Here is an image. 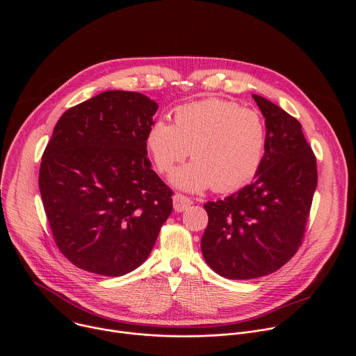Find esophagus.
<instances>
[{"label": "esophagus", "instance_id": "obj_1", "mask_svg": "<svg viewBox=\"0 0 356 356\" xmlns=\"http://www.w3.org/2000/svg\"><path fill=\"white\" fill-rule=\"evenodd\" d=\"M191 204H193V201L188 197H186L183 194H175L173 195V207L177 213L186 211Z\"/></svg>", "mask_w": 356, "mask_h": 356}]
</instances>
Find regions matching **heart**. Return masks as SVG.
Listing matches in <instances>:
<instances>
[{"instance_id": "b5f03b06", "label": "heart", "mask_w": 356, "mask_h": 356, "mask_svg": "<svg viewBox=\"0 0 356 356\" xmlns=\"http://www.w3.org/2000/svg\"><path fill=\"white\" fill-rule=\"evenodd\" d=\"M266 145L262 115L221 98L180 106L173 113V124L156 120L146 134V147L161 173L170 172L190 152L193 162L172 176V181L187 191L213 187L228 193L243 187L258 175Z\"/></svg>"}]
</instances>
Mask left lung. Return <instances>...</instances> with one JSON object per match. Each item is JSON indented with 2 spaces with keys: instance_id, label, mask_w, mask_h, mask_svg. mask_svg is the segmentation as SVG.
Wrapping results in <instances>:
<instances>
[{
  "instance_id": "obj_1",
  "label": "left lung",
  "mask_w": 356,
  "mask_h": 356,
  "mask_svg": "<svg viewBox=\"0 0 356 356\" xmlns=\"http://www.w3.org/2000/svg\"><path fill=\"white\" fill-rule=\"evenodd\" d=\"M268 145L250 184L224 200L209 201L201 238L207 265L227 279L262 277L287 264L306 232L317 187V162L301 124L272 101L253 94Z\"/></svg>"
}]
</instances>
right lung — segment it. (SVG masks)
<instances>
[{
  "mask_svg": "<svg viewBox=\"0 0 356 356\" xmlns=\"http://www.w3.org/2000/svg\"><path fill=\"white\" fill-rule=\"evenodd\" d=\"M158 104L104 91L55 125L39 170L54 239L77 268L118 277L142 265L173 210V191L152 170L146 134Z\"/></svg>",
  "mask_w": 356,
  "mask_h": 356,
  "instance_id": "add662e5",
  "label": "right lung"
}]
</instances>
